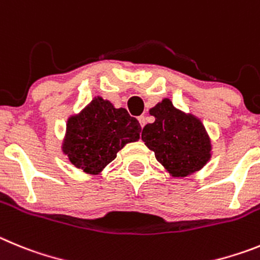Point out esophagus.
<instances>
[{"label": "esophagus", "mask_w": 260, "mask_h": 260, "mask_svg": "<svg viewBox=\"0 0 260 260\" xmlns=\"http://www.w3.org/2000/svg\"><path fill=\"white\" fill-rule=\"evenodd\" d=\"M139 121H140V124H141V127L144 128L145 124H146V116H145V115L139 116Z\"/></svg>", "instance_id": "34e87169"}]
</instances>
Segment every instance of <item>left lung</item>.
Here are the masks:
<instances>
[{
	"mask_svg": "<svg viewBox=\"0 0 260 260\" xmlns=\"http://www.w3.org/2000/svg\"><path fill=\"white\" fill-rule=\"evenodd\" d=\"M155 121L146 124L141 139L172 176H186L201 170L210 159L209 136L203 124L163 100L150 110Z\"/></svg>",
	"mask_w": 260,
	"mask_h": 260,
	"instance_id": "8db88e82",
	"label": "left lung"
}]
</instances>
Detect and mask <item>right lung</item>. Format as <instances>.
I'll return each mask as SVG.
<instances>
[{
  "label": "right lung",
  "instance_id": "right-lung-1",
  "mask_svg": "<svg viewBox=\"0 0 260 260\" xmlns=\"http://www.w3.org/2000/svg\"><path fill=\"white\" fill-rule=\"evenodd\" d=\"M140 132L139 120L127 110L115 109L98 97L80 115L69 119L63 151L75 167L97 174L113 162L125 144L137 141Z\"/></svg>",
  "mask_w": 260,
  "mask_h": 260
}]
</instances>
